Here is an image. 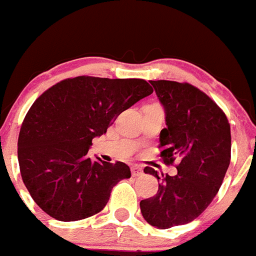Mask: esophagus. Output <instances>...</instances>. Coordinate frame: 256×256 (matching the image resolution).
<instances>
[{"label":"esophagus","instance_id":"1","mask_svg":"<svg viewBox=\"0 0 256 256\" xmlns=\"http://www.w3.org/2000/svg\"><path fill=\"white\" fill-rule=\"evenodd\" d=\"M132 177H139V176L143 174V170L139 165H132Z\"/></svg>","mask_w":256,"mask_h":256}]
</instances>
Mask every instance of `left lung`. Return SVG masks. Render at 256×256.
Wrapping results in <instances>:
<instances>
[{
  "instance_id": "obj_1",
  "label": "left lung",
  "mask_w": 256,
  "mask_h": 256,
  "mask_svg": "<svg viewBox=\"0 0 256 256\" xmlns=\"http://www.w3.org/2000/svg\"><path fill=\"white\" fill-rule=\"evenodd\" d=\"M164 106L161 158L177 174L158 178V194L140 202L144 220L158 229L188 224L211 204L230 164V124L218 105L188 83L150 80Z\"/></svg>"
}]
</instances>
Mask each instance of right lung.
I'll list each match as a JSON object with an SVG mask.
<instances>
[{"mask_svg": "<svg viewBox=\"0 0 256 256\" xmlns=\"http://www.w3.org/2000/svg\"><path fill=\"white\" fill-rule=\"evenodd\" d=\"M152 92L144 79L82 75L36 98L19 132L18 160L26 188L45 214L76 221L102 211L112 188L132 172L121 161H92V139Z\"/></svg>", "mask_w": 256, "mask_h": 256, "instance_id": "obj_1", "label": "right lung"}]
</instances>
